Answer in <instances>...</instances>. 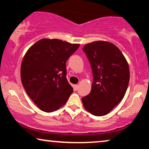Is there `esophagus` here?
I'll return each mask as SVG.
<instances>
[{"instance_id":"34e87169","label":"esophagus","mask_w":149,"mask_h":149,"mask_svg":"<svg viewBox=\"0 0 149 149\" xmlns=\"http://www.w3.org/2000/svg\"><path fill=\"white\" fill-rule=\"evenodd\" d=\"M79 89V85H74V89L75 91H77Z\"/></svg>"}]
</instances>
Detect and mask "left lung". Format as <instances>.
<instances>
[{"label": "left lung", "mask_w": 149, "mask_h": 149, "mask_svg": "<svg viewBox=\"0 0 149 149\" xmlns=\"http://www.w3.org/2000/svg\"><path fill=\"white\" fill-rule=\"evenodd\" d=\"M91 64V92L82 98L85 109L95 116L110 113L123 98L130 81L127 62L111 42L95 41L83 47Z\"/></svg>", "instance_id": "8db88e82"}]
</instances>
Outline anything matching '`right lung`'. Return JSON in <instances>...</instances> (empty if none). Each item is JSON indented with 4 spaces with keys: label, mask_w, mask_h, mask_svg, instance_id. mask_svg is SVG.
<instances>
[{
    "label": "right lung",
    "mask_w": 149,
    "mask_h": 149,
    "mask_svg": "<svg viewBox=\"0 0 149 149\" xmlns=\"http://www.w3.org/2000/svg\"><path fill=\"white\" fill-rule=\"evenodd\" d=\"M79 47L62 40L42 38L24 56L21 65L22 85L41 111L51 113L59 109L73 92L66 79V63Z\"/></svg>",
    "instance_id": "1"
}]
</instances>
